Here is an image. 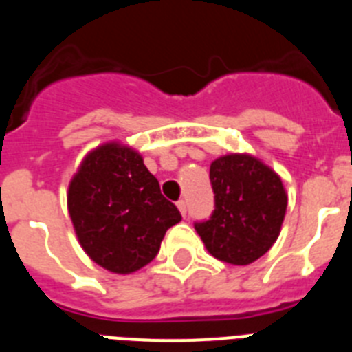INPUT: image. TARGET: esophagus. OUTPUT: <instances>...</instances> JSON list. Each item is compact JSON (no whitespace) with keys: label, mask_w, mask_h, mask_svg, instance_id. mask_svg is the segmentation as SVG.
Returning <instances> with one entry per match:
<instances>
[{"label":"esophagus","mask_w":352,"mask_h":352,"mask_svg":"<svg viewBox=\"0 0 352 352\" xmlns=\"http://www.w3.org/2000/svg\"><path fill=\"white\" fill-rule=\"evenodd\" d=\"M178 210H179V213L183 214V217H186V211H188V208H186V201H178Z\"/></svg>","instance_id":"obj_1"}]
</instances>
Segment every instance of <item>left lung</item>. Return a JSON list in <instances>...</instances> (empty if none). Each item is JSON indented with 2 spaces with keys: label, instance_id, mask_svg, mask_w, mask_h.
I'll use <instances>...</instances> for the list:
<instances>
[{
  "label": "left lung",
  "instance_id": "obj_1",
  "mask_svg": "<svg viewBox=\"0 0 352 352\" xmlns=\"http://www.w3.org/2000/svg\"><path fill=\"white\" fill-rule=\"evenodd\" d=\"M214 210L195 222L211 256L245 266L264 256L278 234L287 208L282 179L250 155H226L211 164Z\"/></svg>",
  "mask_w": 352,
  "mask_h": 352
}]
</instances>
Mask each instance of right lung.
Here are the masks:
<instances>
[{"instance_id":"add662e5","label":"right lung","mask_w":352,"mask_h":352,"mask_svg":"<svg viewBox=\"0 0 352 352\" xmlns=\"http://www.w3.org/2000/svg\"><path fill=\"white\" fill-rule=\"evenodd\" d=\"M68 213L84 252L121 275L151 263L167 229L182 220L141 155L116 142L84 158L68 186Z\"/></svg>"}]
</instances>
